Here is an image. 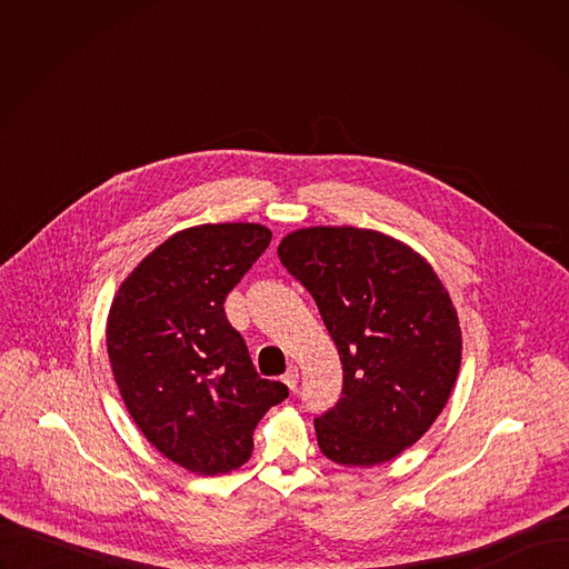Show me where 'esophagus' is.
<instances>
[{"label": "esophagus", "instance_id": "1", "mask_svg": "<svg viewBox=\"0 0 569 569\" xmlns=\"http://www.w3.org/2000/svg\"><path fill=\"white\" fill-rule=\"evenodd\" d=\"M283 382L290 387V391H297V385H299V369H297V367H288V371L283 373Z\"/></svg>", "mask_w": 569, "mask_h": 569}]
</instances>
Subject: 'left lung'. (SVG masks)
<instances>
[{
	"mask_svg": "<svg viewBox=\"0 0 569 569\" xmlns=\"http://www.w3.org/2000/svg\"><path fill=\"white\" fill-rule=\"evenodd\" d=\"M342 362V396L315 419L321 452L376 466L417 443L455 387L461 331L435 270L402 242L356 227H310L279 246Z\"/></svg>",
	"mask_w": 569,
	"mask_h": 569,
	"instance_id": "left-lung-1",
	"label": "left lung"
}]
</instances>
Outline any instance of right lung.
Listing matches in <instances>:
<instances>
[{
  "instance_id": "add662e5",
  "label": "right lung",
  "mask_w": 569,
  "mask_h": 569,
  "mask_svg": "<svg viewBox=\"0 0 569 569\" xmlns=\"http://www.w3.org/2000/svg\"><path fill=\"white\" fill-rule=\"evenodd\" d=\"M254 222L200 224L171 236L121 283L108 356L146 439L191 472L246 463L261 417L288 387L257 373L224 299L270 246Z\"/></svg>"
}]
</instances>
